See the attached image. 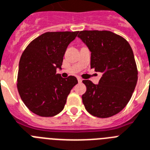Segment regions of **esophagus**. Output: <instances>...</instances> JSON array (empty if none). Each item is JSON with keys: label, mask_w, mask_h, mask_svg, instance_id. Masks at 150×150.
Returning a JSON list of instances; mask_svg holds the SVG:
<instances>
[{"label": "esophagus", "mask_w": 150, "mask_h": 150, "mask_svg": "<svg viewBox=\"0 0 150 150\" xmlns=\"http://www.w3.org/2000/svg\"><path fill=\"white\" fill-rule=\"evenodd\" d=\"M77 80H78V82L79 83H81V82H82V81H83V80L81 78V77H77Z\"/></svg>", "instance_id": "1"}]
</instances>
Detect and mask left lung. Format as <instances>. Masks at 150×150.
Instances as JSON below:
<instances>
[{
	"label": "left lung",
	"instance_id": "obj_1",
	"mask_svg": "<svg viewBox=\"0 0 150 150\" xmlns=\"http://www.w3.org/2000/svg\"><path fill=\"white\" fill-rule=\"evenodd\" d=\"M78 37L91 52V68L102 73L98 84L84 80L83 104L91 115L108 118L129 103L138 81V70L129 43L110 31L84 30Z\"/></svg>",
	"mask_w": 150,
	"mask_h": 150
}]
</instances>
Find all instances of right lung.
I'll use <instances>...</instances> for the list:
<instances>
[{
	"label": "right lung",
	"mask_w": 150,
	"mask_h": 150,
	"mask_svg": "<svg viewBox=\"0 0 150 150\" xmlns=\"http://www.w3.org/2000/svg\"><path fill=\"white\" fill-rule=\"evenodd\" d=\"M78 32H49L28 45L19 62L17 87L26 107L37 115L52 117L63 111L70 91L78 83L63 78L61 69L68 45Z\"/></svg>",
	"instance_id": "right-lung-1"
}]
</instances>
